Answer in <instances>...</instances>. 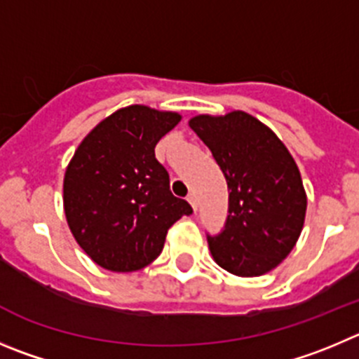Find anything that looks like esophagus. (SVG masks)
I'll return each instance as SVG.
<instances>
[{
  "instance_id": "34e87169",
  "label": "esophagus",
  "mask_w": 359,
  "mask_h": 359,
  "mask_svg": "<svg viewBox=\"0 0 359 359\" xmlns=\"http://www.w3.org/2000/svg\"><path fill=\"white\" fill-rule=\"evenodd\" d=\"M187 202L191 203L193 210H195V212H196V207H198V203H196V196L195 195H189V196H187Z\"/></svg>"
}]
</instances>
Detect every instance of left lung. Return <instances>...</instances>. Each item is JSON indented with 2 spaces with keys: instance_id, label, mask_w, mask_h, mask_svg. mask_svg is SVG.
<instances>
[{
  "instance_id": "obj_1",
  "label": "left lung",
  "mask_w": 359,
  "mask_h": 359,
  "mask_svg": "<svg viewBox=\"0 0 359 359\" xmlns=\"http://www.w3.org/2000/svg\"><path fill=\"white\" fill-rule=\"evenodd\" d=\"M189 127L229 184V216L207 236L212 259L236 276H260L287 259L304 225L306 193L296 161L276 134L244 111L198 115Z\"/></svg>"
}]
</instances>
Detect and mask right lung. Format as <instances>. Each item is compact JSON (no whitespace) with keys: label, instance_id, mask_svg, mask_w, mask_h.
Segmentation results:
<instances>
[{"label":"right lung","instance_id":"right-lung-1","mask_svg":"<svg viewBox=\"0 0 359 359\" xmlns=\"http://www.w3.org/2000/svg\"><path fill=\"white\" fill-rule=\"evenodd\" d=\"M179 113L134 104L97 123L63 179V209L74 239L104 269L130 273L159 257L170 226L193 212L170 191L157 142Z\"/></svg>","mask_w":359,"mask_h":359}]
</instances>
